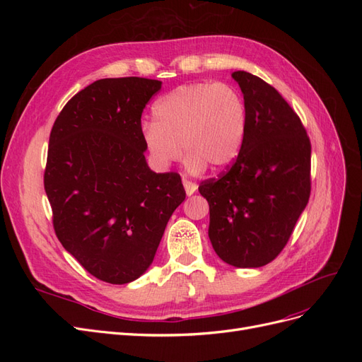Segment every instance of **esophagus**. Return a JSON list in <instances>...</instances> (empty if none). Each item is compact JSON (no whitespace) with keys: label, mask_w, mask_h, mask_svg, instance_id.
I'll return each instance as SVG.
<instances>
[{"label":"esophagus","mask_w":362,"mask_h":362,"mask_svg":"<svg viewBox=\"0 0 362 362\" xmlns=\"http://www.w3.org/2000/svg\"><path fill=\"white\" fill-rule=\"evenodd\" d=\"M182 184H184V189H185V193H187V196H192L196 190H198V185H196V184L192 182V181L184 180Z\"/></svg>","instance_id":"1"}]
</instances>
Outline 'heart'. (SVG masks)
Listing matches in <instances>:
<instances>
[{"label":"heart","mask_w":362,"mask_h":362,"mask_svg":"<svg viewBox=\"0 0 362 362\" xmlns=\"http://www.w3.org/2000/svg\"><path fill=\"white\" fill-rule=\"evenodd\" d=\"M154 122H144L140 136L151 163L166 170L185 154L190 173L206 164L222 170L238 157L247 129L246 101L228 83L184 84L161 96L152 108Z\"/></svg>","instance_id":"obj_1"}]
</instances>
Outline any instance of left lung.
<instances>
[{
    "label": "left lung",
    "instance_id": "obj_1",
    "mask_svg": "<svg viewBox=\"0 0 362 362\" xmlns=\"http://www.w3.org/2000/svg\"><path fill=\"white\" fill-rule=\"evenodd\" d=\"M233 78L247 107L234 164L199 193L210 205L208 237L218 258L238 269L269 264L287 245L311 192V144L279 92L246 71Z\"/></svg>",
    "mask_w": 362,
    "mask_h": 362
}]
</instances>
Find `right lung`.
<instances>
[{
    "instance_id": "1",
    "label": "right lung",
    "mask_w": 362,
    "mask_h": 362,
    "mask_svg": "<svg viewBox=\"0 0 362 362\" xmlns=\"http://www.w3.org/2000/svg\"><path fill=\"white\" fill-rule=\"evenodd\" d=\"M161 81L125 76L87 86L51 129L45 192L63 247L108 284L136 281L154 261L181 177L156 173L141 141V113Z\"/></svg>"
}]
</instances>
